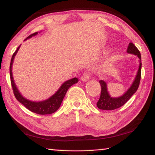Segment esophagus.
<instances>
[{"instance_id": "1", "label": "esophagus", "mask_w": 155, "mask_h": 155, "mask_svg": "<svg viewBox=\"0 0 155 155\" xmlns=\"http://www.w3.org/2000/svg\"><path fill=\"white\" fill-rule=\"evenodd\" d=\"M88 79H89V74H88L87 72H84V73L82 74V76L81 77V80L82 81L86 82Z\"/></svg>"}]
</instances>
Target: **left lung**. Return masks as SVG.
<instances>
[{"label":"left lung","mask_w":155,"mask_h":155,"mask_svg":"<svg viewBox=\"0 0 155 155\" xmlns=\"http://www.w3.org/2000/svg\"><path fill=\"white\" fill-rule=\"evenodd\" d=\"M127 52L129 54L137 55L139 58V67L138 69L137 73L132 84L129 88L120 97H112L109 94L107 89V84L103 80L99 81L101 86V93L99 100L97 102V106L101 110H114L120 108L130 99V98L136 93L139 88L140 77H141V55L140 51L132 42H130L128 46Z\"/></svg>","instance_id":"obj_1"}]
</instances>
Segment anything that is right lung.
<instances>
[{"label": "right lung", "mask_w": 155, "mask_h": 155, "mask_svg": "<svg viewBox=\"0 0 155 155\" xmlns=\"http://www.w3.org/2000/svg\"><path fill=\"white\" fill-rule=\"evenodd\" d=\"M37 34L38 32H35V33L28 36L27 38L25 39V41L31 38L32 37H33V36L37 35ZM20 47H21V45L19 46L15 52V53L13 54L11 58V64H10V77H11V85L16 98L22 104L24 105L26 108H28L29 110L35 113H37L38 114H49L54 113V112L57 111L58 109V108L60 107L62 100H63V98L68 88H70L72 85H73L75 83H77L78 79L77 78L74 77L73 78H71L70 80L65 81L64 83L62 84L61 87L58 88V90L47 100L37 102L27 99V98H25L21 94L17 87H16L14 79H13L12 72V68L13 62H14V58L16 53H17L18 51L19 50Z\"/></svg>", "instance_id": "1"}]
</instances>
